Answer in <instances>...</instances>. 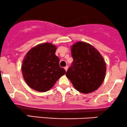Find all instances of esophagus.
<instances>
[{
    "instance_id": "esophagus-1",
    "label": "esophagus",
    "mask_w": 127,
    "mask_h": 127,
    "mask_svg": "<svg viewBox=\"0 0 127 127\" xmlns=\"http://www.w3.org/2000/svg\"><path fill=\"white\" fill-rule=\"evenodd\" d=\"M64 69H65V71H67V69H68V66H67H67H65V67H64Z\"/></svg>"
}]
</instances>
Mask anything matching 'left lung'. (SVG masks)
<instances>
[{"label": "left lung", "mask_w": 127, "mask_h": 127, "mask_svg": "<svg viewBox=\"0 0 127 127\" xmlns=\"http://www.w3.org/2000/svg\"><path fill=\"white\" fill-rule=\"evenodd\" d=\"M73 62L67 77L77 91L89 94L97 89L105 79L106 63L101 54L91 44L78 42L71 47Z\"/></svg>", "instance_id": "obj_1"}]
</instances>
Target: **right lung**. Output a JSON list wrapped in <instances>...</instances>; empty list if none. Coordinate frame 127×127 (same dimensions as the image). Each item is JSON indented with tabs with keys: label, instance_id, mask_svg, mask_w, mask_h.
Here are the masks:
<instances>
[{
	"label": "right lung",
	"instance_id": "obj_1",
	"mask_svg": "<svg viewBox=\"0 0 127 127\" xmlns=\"http://www.w3.org/2000/svg\"><path fill=\"white\" fill-rule=\"evenodd\" d=\"M56 51V45L43 43L33 47L26 54L21 68L24 80L31 88L40 92L48 91L65 74V70L60 66Z\"/></svg>",
	"mask_w": 127,
	"mask_h": 127
}]
</instances>
